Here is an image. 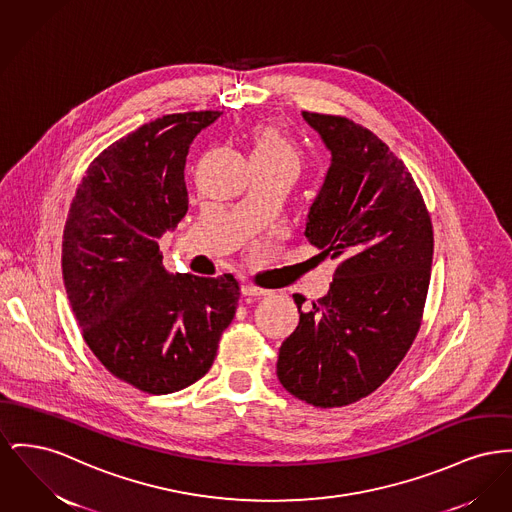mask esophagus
Instances as JSON below:
<instances>
[{
	"label": "esophagus",
	"mask_w": 512,
	"mask_h": 512,
	"mask_svg": "<svg viewBox=\"0 0 512 512\" xmlns=\"http://www.w3.org/2000/svg\"><path fill=\"white\" fill-rule=\"evenodd\" d=\"M241 294H243V296H267L269 290L259 288V286L251 284V282H245V284H241Z\"/></svg>",
	"instance_id": "obj_1"
}]
</instances>
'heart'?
<instances>
[{"label": "heart", "mask_w": 512, "mask_h": 512, "mask_svg": "<svg viewBox=\"0 0 512 512\" xmlns=\"http://www.w3.org/2000/svg\"><path fill=\"white\" fill-rule=\"evenodd\" d=\"M251 160L271 162V164H284L294 170L300 168V152L280 133L276 127L265 125L257 127L253 133V152Z\"/></svg>", "instance_id": "obj_1"}]
</instances>
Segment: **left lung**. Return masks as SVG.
Listing matches in <instances>:
<instances>
[{"mask_svg":"<svg viewBox=\"0 0 512 512\" xmlns=\"http://www.w3.org/2000/svg\"><path fill=\"white\" fill-rule=\"evenodd\" d=\"M331 151L305 236L338 259L331 290L300 309L280 346L282 387L317 408H340L377 391L420 331L433 226L404 162L367 127L344 116L303 112Z\"/></svg>","mask_w":512,"mask_h":512,"instance_id":"8db88e82","label":"left lung"}]
</instances>
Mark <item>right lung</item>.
<instances>
[{
	"label": "right lung",
	"mask_w": 512,
	"mask_h": 512,
	"mask_svg": "<svg viewBox=\"0 0 512 512\" xmlns=\"http://www.w3.org/2000/svg\"><path fill=\"white\" fill-rule=\"evenodd\" d=\"M218 116L168 114L112 143L87 168L63 228V284L85 342L149 394L199 381L238 309L232 274L174 276L158 247L187 212L189 145Z\"/></svg>",
	"instance_id": "add662e5"
}]
</instances>
